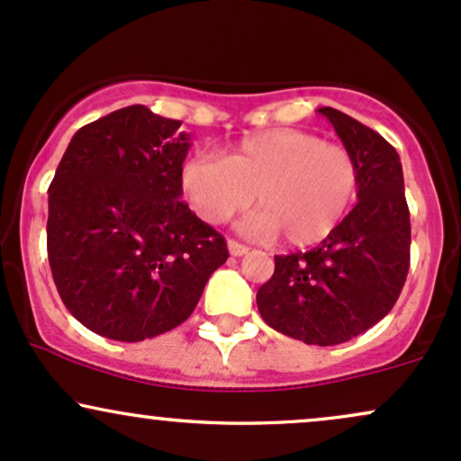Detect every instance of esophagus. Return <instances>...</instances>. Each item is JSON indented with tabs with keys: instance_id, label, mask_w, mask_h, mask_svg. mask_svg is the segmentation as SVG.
Returning a JSON list of instances; mask_svg holds the SVG:
<instances>
[{
	"instance_id": "esophagus-1",
	"label": "esophagus",
	"mask_w": 461,
	"mask_h": 461,
	"mask_svg": "<svg viewBox=\"0 0 461 461\" xmlns=\"http://www.w3.org/2000/svg\"><path fill=\"white\" fill-rule=\"evenodd\" d=\"M229 252L232 257H244L248 252V246L240 244V241H235V240H229Z\"/></svg>"
}]
</instances>
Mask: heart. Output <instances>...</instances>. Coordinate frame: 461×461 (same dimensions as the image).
<instances>
[{"label": "heart", "instance_id": "obj_1", "mask_svg": "<svg viewBox=\"0 0 461 461\" xmlns=\"http://www.w3.org/2000/svg\"><path fill=\"white\" fill-rule=\"evenodd\" d=\"M185 198L206 224H224L257 200L240 221L258 240L283 232L287 244L313 246L342 224L359 191V167L339 143L296 128L241 139L226 158L198 154L180 174Z\"/></svg>", "mask_w": 461, "mask_h": 461}]
</instances>
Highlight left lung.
<instances>
[{
  "mask_svg": "<svg viewBox=\"0 0 461 461\" xmlns=\"http://www.w3.org/2000/svg\"><path fill=\"white\" fill-rule=\"evenodd\" d=\"M359 167L357 204L313 250L274 257L257 292L261 318L304 344L335 346L394 307L410 270L411 226L402 165L390 143L338 108H318Z\"/></svg>",
  "mask_w": 461,
  "mask_h": 461,
  "instance_id": "1",
  "label": "left lung"
}]
</instances>
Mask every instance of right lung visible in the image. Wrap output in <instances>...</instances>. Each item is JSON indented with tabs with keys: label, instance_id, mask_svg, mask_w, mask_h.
<instances>
[{
	"label": "right lung",
	"instance_id": "obj_1",
	"mask_svg": "<svg viewBox=\"0 0 461 461\" xmlns=\"http://www.w3.org/2000/svg\"><path fill=\"white\" fill-rule=\"evenodd\" d=\"M191 137L148 106L71 137L50 185L48 257L77 322L117 342L167 333L229 258L224 237L180 200Z\"/></svg>",
	"mask_w": 461,
	"mask_h": 461
}]
</instances>
